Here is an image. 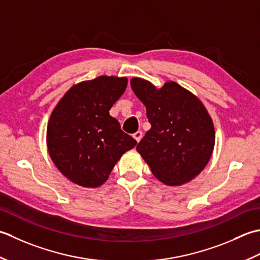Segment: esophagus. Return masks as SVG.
Here are the masks:
<instances>
[{
    "mask_svg": "<svg viewBox=\"0 0 260 260\" xmlns=\"http://www.w3.org/2000/svg\"><path fill=\"white\" fill-rule=\"evenodd\" d=\"M134 138L137 140V142H139V141L141 140V138H142V132H141V131L135 132V134H134Z\"/></svg>",
    "mask_w": 260,
    "mask_h": 260,
    "instance_id": "esophagus-1",
    "label": "esophagus"
}]
</instances>
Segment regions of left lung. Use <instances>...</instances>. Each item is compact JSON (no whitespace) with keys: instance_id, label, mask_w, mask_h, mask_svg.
<instances>
[{"instance_id":"8db88e82","label":"left lung","mask_w":260,"mask_h":260,"mask_svg":"<svg viewBox=\"0 0 260 260\" xmlns=\"http://www.w3.org/2000/svg\"><path fill=\"white\" fill-rule=\"evenodd\" d=\"M131 87L146 105L151 124L137 151L161 183H187L206 166L213 151L215 134L208 111L175 82L157 89L145 79L132 78Z\"/></svg>"}]
</instances>
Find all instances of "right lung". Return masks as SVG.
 <instances>
[{
	"label": "right lung",
	"mask_w": 260,
	"mask_h": 260,
	"mask_svg": "<svg viewBox=\"0 0 260 260\" xmlns=\"http://www.w3.org/2000/svg\"><path fill=\"white\" fill-rule=\"evenodd\" d=\"M128 79L100 76L73 86L52 111L47 128L49 155L73 183L98 187L137 141L121 130L109 111Z\"/></svg>",
	"instance_id": "right-lung-1"
}]
</instances>
